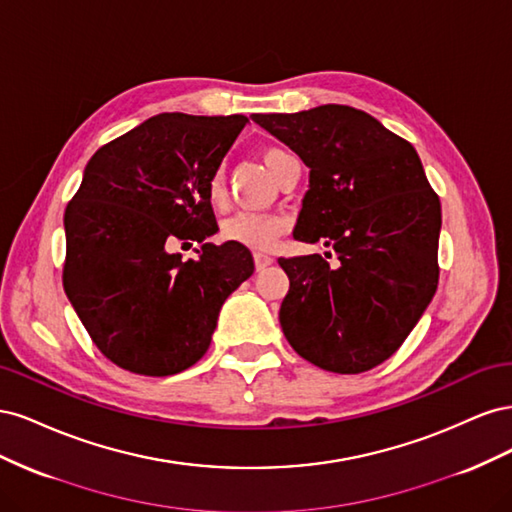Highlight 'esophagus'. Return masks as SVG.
<instances>
[{
	"label": "esophagus",
	"mask_w": 512,
	"mask_h": 512,
	"mask_svg": "<svg viewBox=\"0 0 512 512\" xmlns=\"http://www.w3.org/2000/svg\"><path fill=\"white\" fill-rule=\"evenodd\" d=\"M254 265H256V271L267 269L269 265H273V256H269L265 252H254Z\"/></svg>",
	"instance_id": "obj_1"
}]
</instances>
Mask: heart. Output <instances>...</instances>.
Here are the masks:
<instances>
[{"mask_svg": "<svg viewBox=\"0 0 512 512\" xmlns=\"http://www.w3.org/2000/svg\"><path fill=\"white\" fill-rule=\"evenodd\" d=\"M284 149L267 147L262 149L260 158L269 170H273L275 162L284 156ZM207 198L211 205H222L226 200V177L222 170L215 173L207 181ZM288 228V220L277 213H256V211H239L222 224V237L230 243H239L252 250H269V247L280 239Z\"/></svg>", "mask_w": 512, "mask_h": 512, "instance_id": "obj_1", "label": "heart"}]
</instances>
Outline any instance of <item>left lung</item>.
Segmentation results:
<instances>
[{
    "label": "left lung",
    "mask_w": 512,
    "mask_h": 512,
    "mask_svg": "<svg viewBox=\"0 0 512 512\" xmlns=\"http://www.w3.org/2000/svg\"><path fill=\"white\" fill-rule=\"evenodd\" d=\"M309 168L294 239L333 247L280 258L290 280L280 324L305 361L361 374L389 359L438 288L440 198L416 149L344 104L252 115Z\"/></svg>",
    "instance_id": "8db88e82"
}]
</instances>
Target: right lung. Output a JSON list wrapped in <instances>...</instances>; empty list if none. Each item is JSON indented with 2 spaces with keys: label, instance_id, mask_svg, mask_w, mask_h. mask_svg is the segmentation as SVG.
<instances>
[{
  "label": "right lung",
  "instance_id": "obj_1",
  "mask_svg": "<svg viewBox=\"0 0 512 512\" xmlns=\"http://www.w3.org/2000/svg\"><path fill=\"white\" fill-rule=\"evenodd\" d=\"M247 117L162 113L100 147L66 207L64 290L108 361L173 376L203 359L228 294L254 273L218 232L207 181ZM203 242L198 261L175 242ZM192 245V243H190Z\"/></svg>",
  "mask_w": 512,
  "mask_h": 512
}]
</instances>
